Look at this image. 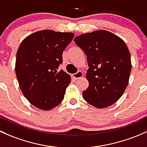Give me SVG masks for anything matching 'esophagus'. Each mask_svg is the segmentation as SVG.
Returning a JSON list of instances; mask_svg holds the SVG:
<instances>
[{"instance_id":"obj_1","label":"esophagus","mask_w":147,"mask_h":147,"mask_svg":"<svg viewBox=\"0 0 147 147\" xmlns=\"http://www.w3.org/2000/svg\"><path fill=\"white\" fill-rule=\"evenodd\" d=\"M83 76H84V74H83V72L81 71H78L77 73L72 74V77H73L75 80H78L79 79V78H82Z\"/></svg>"}]
</instances>
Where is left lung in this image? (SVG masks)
I'll list each match as a JSON object with an SVG mask.
<instances>
[{"label": "left lung", "instance_id": "obj_1", "mask_svg": "<svg viewBox=\"0 0 147 147\" xmlns=\"http://www.w3.org/2000/svg\"><path fill=\"white\" fill-rule=\"evenodd\" d=\"M75 43L87 56L89 86L83 92L84 100L96 108L117 102L129 84L131 69L127 46L120 37L105 30L81 34Z\"/></svg>", "mask_w": 147, "mask_h": 147}]
</instances>
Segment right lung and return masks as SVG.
I'll return each instance as SVG.
<instances>
[{"label":"right lung","mask_w":147,"mask_h":147,"mask_svg":"<svg viewBox=\"0 0 147 147\" xmlns=\"http://www.w3.org/2000/svg\"><path fill=\"white\" fill-rule=\"evenodd\" d=\"M74 37L72 32L43 30L21 42L16 54V76L22 94L34 107L49 110L62 102L71 76L57 69Z\"/></svg>","instance_id":"obj_1"}]
</instances>
